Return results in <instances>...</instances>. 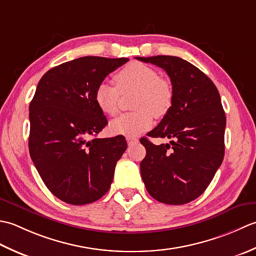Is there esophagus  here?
<instances>
[{
    "instance_id": "obj_1",
    "label": "esophagus",
    "mask_w": 256,
    "mask_h": 256,
    "mask_svg": "<svg viewBox=\"0 0 256 256\" xmlns=\"http://www.w3.org/2000/svg\"><path fill=\"white\" fill-rule=\"evenodd\" d=\"M127 142H128L129 146H132V144L138 142V139L137 138H132V137H127Z\"/></svg>"
}]
</instances>
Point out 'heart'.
<instances>
[{
    "mask_svg": "<svg viewBox=\"0 0 256 256\" xmlns=\"http://www.w3.org/2000/svg\"><path fill=\"white\" fill-rule=\"evenodd\" d=\"M117 87L106 82L98 84L95 102L108 116L118 112L120 94L137 92L132 108L136 112L124 114L110 124V132L128 137L137 136L152 126V114L162 117L168 112L174 99V90L169 80L160 77L158 72L144 62H134L114 76Z\"/></svg>",
    "mask_w": 256,
    "mask_h": 256,
    "instance_id": "1",
    "label": "heart"
}]
</instances>
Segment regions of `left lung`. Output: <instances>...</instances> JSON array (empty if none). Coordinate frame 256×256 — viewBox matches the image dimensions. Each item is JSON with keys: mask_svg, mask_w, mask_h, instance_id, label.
Returning a JSON list of instances; mask_svg holds the SVG:
<instances>
[{"mask_svg": "<svg viewBox=\"0 0 256 256\" xmlns=\"http://www.w3.org/2000/svg\"><path fill=\"white\" fill-rule=\"evenodd\" d=\"M136 58L164 70L174 90L168 112L147 134L171 142L157 146L140 139L147 151L140 162L142 178L154 199L186 204L206 191L223 161L226 119L220 94L204 72L180 57Z\"/></svg>", "mask_w": 256, "mask_h": 256, "instance_id": "1", "label": "left lung"}]
</instances>
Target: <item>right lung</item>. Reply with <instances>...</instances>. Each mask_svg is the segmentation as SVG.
I'll list each match as a JSON object with an SVG mask.
<instances>
[{
	"label": "right lung",
	"mask_w": 256,
	"mask_h": 256,
	"mask_svg": "<svg viewBox=\"0 0 256 256\" xmlns=\"http://www.w3.org/2000/svg\"><path fill=\"white\" fill-rule=\"evenodd\" d=\"M128 58L85 56L45 72L30 104V154L42 180L74 206L106 194L127 142L96 137L108 124L95 102L98 84Z\"/></svg>",
	"instance_id": "right-lung-1"
}]
</instances>
